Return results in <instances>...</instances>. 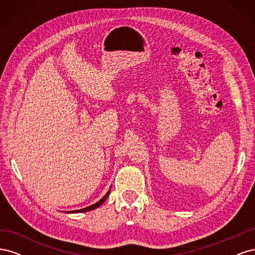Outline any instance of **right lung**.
Here are the masks:
<instances>
[{
	"label": "right lung",
	"instance_id": "right-lung-1",
	"mask_svg": "<svg viewBox=\"0 0 255 255\" xmlns=\"http://www.w3.org/2000/svg\"><path fill=\"white\" fill-rule=\"evenodd\" d=\"M110 192H111V190H109V192H107V194L100 200L99 202H97L96 204H92V205H90V206H88V207H85V208H82V210H78V211H71V212H68V213H84V212H89V211H92V210H95V208H97V207H99L100 205H102L103 203H104V201L105 200L107 199V197H109V195H110Z\"/></svg>",
	"mask_w": 255,
	"mask_h": 255
}]
</instances>
